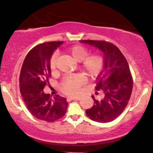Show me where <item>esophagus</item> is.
Masks as SVG:
<instances>
[{"instance_id": "34e87169", "label": "esophagus", "mask_w": 153, "mask_h": 153, "mask_svg": "<svg viewBox=\"0 0 153 153\" xmlns=\"http://www.w3.org/2000/svg\"><path fill=\"white\" fill-rule=\"evenodd\" d=\"M70 100H80V97H70Z\"/></svg>"}]
</instances>
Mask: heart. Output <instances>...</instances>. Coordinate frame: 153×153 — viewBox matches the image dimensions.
I'll return each mask as SVG.
<instances>
[{
  "instance_id": "obj_1",
  "label": "heart",
  "mask_w": 153,
  "mask_h": 153,
  "mask_svg": "<svg viewBox=\"0 0 153 153\" xmlns=\"http://www.w3.org/2000/svg\"><path fill=\"white\" fill-rule=\"evenodd\" d=\"M69 52L75 61L78 62L82 61V69L86 75L90 77H95L100 73L103 66V58L101 55L95 54L87 56V49L81 46H74L71 47ZM56 58V54L52 55L51 58L50 68L52 71L55 69ZM85 81L86 78L83 75L68 76L61 83V89L68 95H77Z\"/></svg>"
}]
</instances>
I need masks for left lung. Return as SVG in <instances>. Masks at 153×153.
I'll return each mask as SVG.
<instances>
[{
    "label": "left lung",
    "instance_id": "8db88e82",
    "mask_svg": "<svg viewBox=\"0 0 153 153\" xmlns=\"http://www.w3.org/2000/svg\"><path fill=\"white\" fill-rule=\"evenodd\" d=\"M83 44L96 47L104 55V68L97 78L96 90L103 91L104 98L94 101L86 110L92 121L106 123L118 118L128 104L132 90V79L126 58L116 46L106 41L85 40ZM98 94V92H97Z\"/></svg>",
    "mask_w": 153,
    "mask_h": 153
}]
</instances>
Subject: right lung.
Listing matches in <instances>:
<instances>
[{"instance_id": "obj_1", "label": "right lung", "mask_w": 153, "mask_h": 153, "mask_svg": "<svg viewBox=\"0 0 153 153\" xmlns=\"http://www.w3.org/2000/svg\"><path fill=\"white\" fill-rule=\"evenodd\" d=\"M63 43L52 41L34 47L26 56L20 73V91L26 106L34 117L48 122L62 118L68 106L65 98L56 95L51 98L44 92L51 77V56Z\"/></svg>"}]
</instances>
